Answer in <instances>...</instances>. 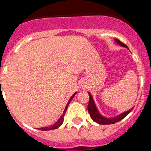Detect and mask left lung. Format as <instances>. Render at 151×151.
Returning a JSON list of instances; mask_svg holds the SVG:
<instances>
[{
  "label": "left lung",
  "mask_w": 151,
  "mask_h": 151,
  "mask_svg": "<svg viewBox=\"0 0 151 151\" xmlns=\"http://www.w3.org/2000/svg\"><path fill=\"white\" fill-rule=\"evenodd\" d=\"M114 41H115L116 43L118 44V45H120V46H122V47H126V48H128V47L126 46L125 44L121 42L119 39L115 38ZM88 94L90 97H89V104L88 105V113L89 114H90L91 118L92 119V120L94 121V122H97V123L100 124V125H110V124L116 123V122H119V121L122 120V119L125 118V117L132 110V108L130 110L124 112V113H120L119 115L116 116L115 117H111V118L105 117L100 113L99 110H98V109H97V106H96L95 104L94 98H93V97H92L91 94L90 92H88Z\"/></svg>",
  "instance_id": "1"
}]
</instances>
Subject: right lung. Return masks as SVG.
Here are the masks:
<instances>
[{
    "mask_svg": "<svg viewBox=\"0 0 151 151\" xmlns=\"http://www.w3.org/2000/svg\"><path fill=\"white\" fill-rule=\"evenodd\" d=\"M76 94H77V92L74 93V94H73V95L71 96V97L69 98V101H68V103H67V104H66V107H65V109H64V111H63V113L62 116H61L60 117L59 119H58V120H57V122H56L54 124V125H50V126H49V127L40 128L39 129H41V130H42V131H49V130H54V129H57V128H59L60 126V125L63 124V122L64 115H65V113H66V110H67V107H68V106H69V103L71 102V101H72V99H73V97H74V96L76 95Z\"/></svg>",
    "mask_w": 151,
    "mask_h": 151,
    "instance_id": "1",
    "label": "right lung"
}]
</instances>
